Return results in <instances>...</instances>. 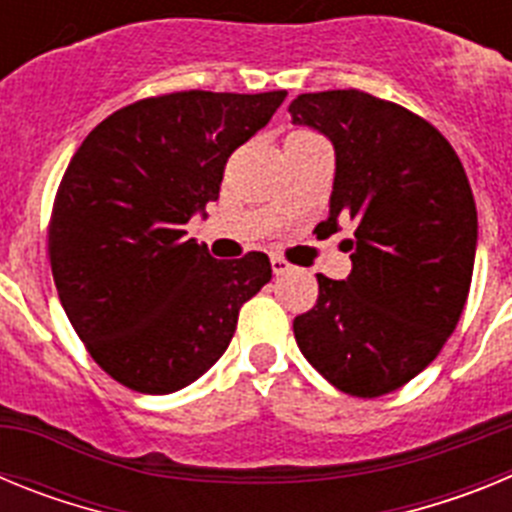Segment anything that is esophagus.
Masks as SVG:
<instances>
[{"instance_id": "1", "label": "esophagus", "mask_w": 512, "mask_h": 512, "mask_svg": "<svg viewBox=\"0 0 512 512\" xmlns=\"http://www.w3.org/2000/svg\"><path fill=\"white\" fill-rule=\"evenodd\" d=\"M271 269H274L277 277H282V274H287V271L292 269V264H289L287 259H282V256H271Z\"/></svg>"}]
</instances>
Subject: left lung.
Segmentation results:
<instances>
[{"label": "left lung", "instance_id": "obj_1", "mask_svg": "<svg viewBox=\"0 0 512 512\" xmlns=\"http://www.w3.org/2000/svg\"><path fill=\"white\" fill-rule=\"evenodd\" d=\"M297 125L336 148L330 230L354 220L351 274H318L292 328L305 359L354 397L400 390L454 333L469 297L477 205L451 143L415 112L359 89L300 94Z\"/></svg>", "mask_w": 512, "mask_h": 512}]
</instances>
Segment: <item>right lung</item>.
Segmentation results:
<instances>
[{"label":"right lung","mask_w":512,"mask_h":512,"mask_svg":"<svg viewBox=\"0 0 512 512\" xmlns=\"http://www.w3.org/2000/svg\"><path fill=\"white\" fill-rule=\"evenodd\" d=\"M287 92H171L112 112L66 166L48 225L61 305L89 356L143 395L182 390L225 354L269 256L217 261L187 238L230 153Z\"/></svg>","instance_id":"add662e5"}]
</instances>
